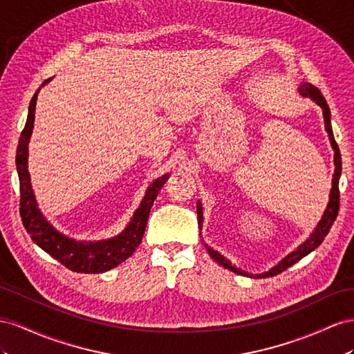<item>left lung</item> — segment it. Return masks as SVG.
<instances>
[{
  "label": "left lung",
  "instance_id": "left-lung-1",
  "mask_svg": "<svg viewBox=\"0 0 354 354\" xmlns=\"http://www.w3.org/2000/svg\"><path fill=\"white\" fill-rule=\"evenodd\" d=\"M299 93L302 96H306V97H311L317 105L322 106V109H323V120H325V129H326V132L329 135L330 145H332V148H334V151H335V158H334L335 174H334V179H332V189H330L329 203H328V207L325 210V214H323L320 222H319L316 230H315V233H313L297 250H294V252H292V254H289L283 261H280L276 267H272L267 272H262V274H255L254 276V274H249V272H246L243 270L236 268L234 266H231V262L228 259H225L224 257L219 255L216 250L210 249L207 245H205L207 252H209V255L214 258L218 262V264H221L224 268L231 270L233 272H237V274H240V276H250V277H255V279H266V277H272V276L280 274L281 271H285L290 266H294L295 262H298L299 259H302L306 255H308L310 252H313L317 246L322 245V241L325 240V237L328 236L329 230H330L332 224H334V221L337 219V215H338V210H339V188H338V183H339V176H341V154H339L338 144L335 142L334 132H332L330 109H329V106L326 104V99L323 97L320 90L317 87L313 86V84H310V83L301 84L299 86ZM197 214H198V221L200 222L203 221V219H201V218H203V215H201V206H200V203L197 205Z\"/></svg>",
  "mask_w": 354,
  "mask_h": 354
}]
</instances>
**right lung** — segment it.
Here are the masks:
<instances>
[{"instance_id": "obj_1", "label": "right lung", "mask_w": 354, "mask_h": 354, "mask_svg": "<svg viewBox=\"0 0 354 354\" xmlns=\"http://www.w3.org/2000/svg\"><path fill=\"white\" fill-rule=\"evenodd\" d=\"M47 82H50V78L46 80L44 84ZM37 96L38 92L32 96L31 104H29L28 120L22 130V135H20L16 153V166L20 180V218H22L28 234L31 236L35 243L68 270L86 272V274H97V272L108 271L121 264L129 257H132L139 246L145 233L151 206H153L158 191L165 185L169 175H163L154 184H151L142 203L135 212L133 219L130 221L127 228L120 236L105 241L86 243V241H75L60 234L59 231L48 224L37 207L31 180H29L28 142L34 127Z\"/></svg>"}]
</instances>
